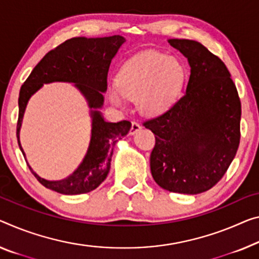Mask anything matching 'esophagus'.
Instances as JSON below:
<instances>
[{
    "mask_svg": "<svg viewBox=\"0 0 259 259\" xmlns=\"http://www.w3.org/2000/svg\"><path fill=\"white\" fill-rule=\"evenodd\" d=\"M140 130H141V125L137 121H132V126H131L130 128V134L133 135L135 133H138Z\"/></svg>",
    "mask_w": 259,
    "mask_h": 259,
    "instance_id": "esophagus-1",
    "label": "esophagus"
}]
</instances>
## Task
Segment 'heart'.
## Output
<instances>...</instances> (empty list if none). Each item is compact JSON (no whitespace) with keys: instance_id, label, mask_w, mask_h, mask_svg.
Returning a JSON list of instances; mask_svg holds the SVG:
<instances>
[{"instance_id":"heart-1","label":"heart","mask_w":259,"mask_h":259,"mask_svg":"<svg viewBox=\"0 0 259 259\" xmlns=\"http://www.w3.org/2000/svg\"><path fill=\"white\" fill-rule=\"evenodd\" d=\"M186 71L177 59L146 52L127 60L117 75V85L110 90L113 104L122 106L127 98L138 99V106L148 116L162 113L180 96Z\"/></svg>"}]
</instances>
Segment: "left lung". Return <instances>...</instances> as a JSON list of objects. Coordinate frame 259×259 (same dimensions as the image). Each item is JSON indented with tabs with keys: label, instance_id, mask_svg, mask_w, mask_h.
<instances>
[{
	"label": "left lung",
	"instance_id": "8db88e82",
	"mask_svg": "<svg viewBox=\"0 0 259 259\" xmlns=\"http://www.w3.org/2000/svg\"><path fill=\"white\" fill-rule=\"evenodd\" d=\"M169 42L188 58L191 74L185 94L142 122L155 134L150 171L162 189L198 194L218 184L235 157L241 101L220 58L196 40Z\"/></svg>",
	"mask_w": 259,
	"mask_h": 259
}]
</instances>
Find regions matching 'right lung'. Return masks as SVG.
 <instances>
[{
    "instance_id": "1",
    "label": "right lung",
    "mask_w": 259,
    "mask_h": 259,
    "mask_svg": "<svg viewBox=\"0 0 259 259\" xmlns=\"http://www.w3.org/2000/svg\"><path fill=\"white\" fill-rule=\"evenodd\" d=\"M124 41L125 39L121 35L68 39L51 50L22 85L18 98L19 111L16 134L23 155L19 130L24 111L27 101L41 88L44 83L55 81L75 83L88 99L89 106L94 109L91 111L93 130L88 153L73 175L62 181L50 182L39 177L27 164L31 172L45 188L62 194L87 193L98 188L109 174L114 143L128 133L131 122L128 120L106 122L96 109L102 107L104 102L103 93L107 89V73L111 61Z\"/></svg>"
}]
</instances>
